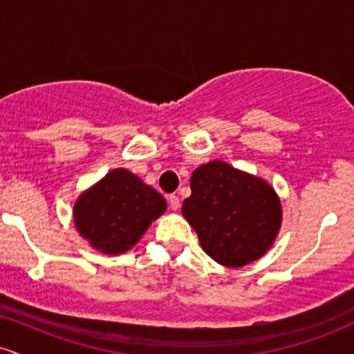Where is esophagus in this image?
<instances>
[{
	"label": "esophagus",
	"mask_w": 354,
	"mask_h": 354,
	"mask_svg": "<svg viewBox=\"0 0 354 354\" xmlns=\"http://www.w3.org/2000/svg\"><path fill=\"white\" fill-rule=\"evenodd\" d=\"M168 203H169V208H171L173 211H176L178 208H180V198H178L176 194H169Z\"/></svg>",
	"instance_id": "obj_1"
}]
</instances>
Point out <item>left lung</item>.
<instances>
[{
    "mask_svg": "<svg viewBox=\"0 0 354 354\" xmlns=\"http://www.w3.org/2000/svg\"><path fill=\"white\" fill-rule=\"evenodd\" d=\"M189 185L183 216L214 261L245 266L270 250L281 223V205L268 183L211 161L194 169Z\"/></svg>",
    "mask_w": 354,
    "mask_h": 354,
    "instance_id": "8db88e82",
    "label": "left lung"
}]
</instances>
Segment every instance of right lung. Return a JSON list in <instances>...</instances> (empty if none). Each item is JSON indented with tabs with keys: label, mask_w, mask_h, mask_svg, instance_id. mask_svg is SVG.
<instances>
[{
	"label": "right lung",
	"mask_w": 354,
	"mask_h": 354,
	"mask_svg": "<svg viewBox=\"0 0 354 354\" xmlns=\"http://www.w3.org/2000/svg\"><path fill=\"white\" fill-rule=\"evenodd\" d=\"M165 209V198L151 186L128 169H115L81 194L75 223L91 246L118 254L131 250Z\"/></svg>",
	"instance_id": "add662e5"
}]
</instances>
